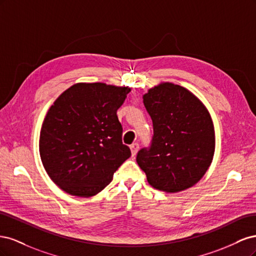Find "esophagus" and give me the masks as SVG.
Returning <instances> with one entry per match:
<instances>
[{
    "instance_id": "34e87169",
    "label": "esophagus",
    "mask_w": 256,
    "mask_h": 256,
    "mask_svg": "<svg viewBox=\"0 0 256 256\" xmlns=\"http://www.w3.org/2000/svg\"><path fill=\"white\" fill-rule=\"evenodd\" d=\"M130 150H131V154H132V156H136V152H138V143L131 144V146H130Z\"/></svg>"
}]
</instances>
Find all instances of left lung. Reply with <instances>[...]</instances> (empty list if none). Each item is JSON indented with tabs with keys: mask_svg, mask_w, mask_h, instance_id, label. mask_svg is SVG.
Listing matches in <instances>:
<instances>
[{
	"mask_svg": "<svg viewBox=\"0 0 256 256\" xmlns=\"http://www.w3.org/2000/svg\"><path fill=\"white\" fill-rule=\"evenodd\" d=\"M143 102L154 127L152 145L136 154L147 182L175 193L194 186L210 166L214 128L203 102L180 85L162 82L148 90Z\"/></svg>",
	"mask_w": 256,
	"mask_h": 256,
	"instance_id": "left-lung-1",
	"label": "left lung"
}]
</instances>
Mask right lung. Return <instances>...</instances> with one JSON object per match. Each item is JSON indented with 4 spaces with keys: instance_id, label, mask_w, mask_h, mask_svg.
<instances>
[{
    "instance_id": "obj_1",
    "label": "right lung",
    "mask_w": 256,
    "mask_h": 256,
    "mask_svg": "<svg viewBox=\"0 0 256 256\" xmlns=\"http://www.w3.org/2000/svg\"><path fill=\"white\" fill-rule=\"evenodd\" d=\"M130 88L76 83L53 102L40 136L42 166L52 182L76 196L104 190L131 156L122 142L118 108Z\"/></svg>"
}]
</instances>
